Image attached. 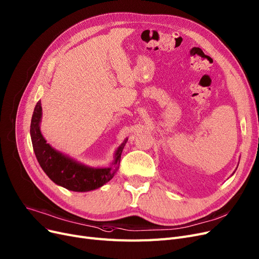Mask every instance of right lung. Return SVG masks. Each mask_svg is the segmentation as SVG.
<instances>
[{
  "instance_id": "1",
  "label": "right lung",
  "mask_w": 259,
  "mask_h": 259,
  "mask_svg": "<svg viewBox=\"0 0 259 259\" xmlns=\"http://www.w3.org/2000/svg\"><path fill=\"white\" fill-rule=\"evenodd\" d=\"M41 117H42V108H41V102L38 101L30 121V138H32L36 158L50 180L68 190L86 192L102 187L113 178L127 139L124 140L118 148L111 167L91 168L66 156L47 143V140L40 132Z\"/></svg>"
}]
</instances>
